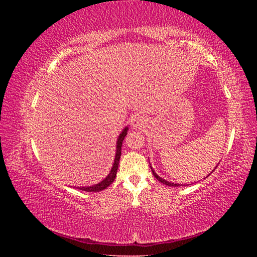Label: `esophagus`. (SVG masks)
I'll return each mask as SVG.
<instances>
[{
  "label": "esophagus",
  "mask_w": 257,
  "mask_h": 257,
  "mask_svg": "<svg viewBox=\"0 0 257 257\" xmlns=\"http://www.w3.org/2000/svg\"><path fill=\"white\" fill-rule=\"evenodd\" d=\"M145 124H146V121H145L144 117L139 116V114H135V116L132 117V125H133V128H135V129H141V128L145 127Z\"/></svg>",
  "instance_id": "1"
}]
</instances>
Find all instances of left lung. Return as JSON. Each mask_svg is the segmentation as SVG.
I'll use <instances>...</instances> for the list:
<instances>
[{"label":"left lung","mask_w":257,"mask_h":257,"mask_svg":"<svg viewBox=\"0 0 257 257\" xmlns=\"http://www.w3.org/2000/svg\"><path fill=\"white\" fill-rule=\"evenodd\" d=\"M217 167V166H216ZM215 167V168H216ZM150 168H151V171H152V173H154V176H155V178L158 180V181H160L161 183H163V184H166V185H169V187H178V185H180L179 183H172V182H169V181H167V180H165V179H162L161 177H159L158 176V174L156 173V171L154 170V168H152L151 166H150ZM212 171H214V170H212Z\"/></svg>","instance_id":"left-lung-1"}]
</instances>
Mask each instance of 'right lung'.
I'll use <instances>...</instances> for the list:
<instances>
[{
    "mask_svg": "<svg viewBox=\"0 0 257 257\" xmlns=\"http://www.w3.org/2000/svg\"><path fill=\"white\" fill-rule=\"evenodd\" d=\"M128 129L129 128L127 125V127H124L122 132L120 133V135L118 136L117 143H116V156H114L112 168H111L110 172L108 173V176L105 179H103L102 181H100L99 183H97V184L91 185V187H80V188L77 187V189H79L81 191H87V192H99V191H102V190H105L106 188H108L109 185H110L114 181V179H116V174H117V169H118V166H119L120 156H121L122 141H123L125 136H127Z\"/></svg>",
    "mask_w": 257,
    "mask_h": 257,
    "instance_id": "obj_1",
    "label": "right lung"
}]
</instances>
